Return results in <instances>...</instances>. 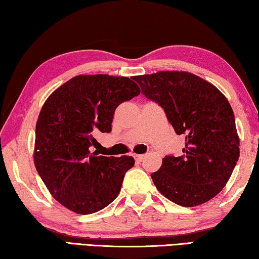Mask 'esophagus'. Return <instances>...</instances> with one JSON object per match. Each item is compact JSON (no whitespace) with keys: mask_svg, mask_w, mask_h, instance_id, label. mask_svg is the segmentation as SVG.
I'll use <instances>...</instances> for the list:
<instances>
[{"mask_svg":"<svg viewBox=\"0 0 259 259\" xmlns=\"http://www.w3.org/2000/svg\"><path fill=\"white\" fill-rule=\"evenodd\" d=\"M135 160L137 162H142L144 160V157H145V155H142V154H135Z\"/></svg>","mask_w":259,"mask_h":259,"instance_id":"esophagus-1","label":"esophagus"}]
</instances>
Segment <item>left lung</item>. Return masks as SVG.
I'll list each match as a JSON object with an SVG mask.
<instances>
[{
	"label": "left lung",
	"instance_id": "1",
	"mask_svg": "<svg viewBox=\"0 0 259 259\" xmlns=\"http://www.w3.org/2000/svg\"><path fill=\"white\" fill-rule=\"evenodd\" d=\"M142 94L164 109L175 133L185 137L181 156L165 155L151 177L162 195L183 207L216 196L239 160L240 140L230 103L211 83L187 72L134 76Z\"/></svg>",
	"mask_w": 259,
	"mask_h": 259
}]
</instances>
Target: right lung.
Instances as JSON below:
<instances>
[{
  "mask_svg": "<svg viewBox=\"0 0 259 259\" xmlns=\"http://www.w3.org/2000/svg\"><path fill=\"white\" fill-rule=\"evenodd\" d=\"M140 94L124 76L78 75L50 95L35 130L34 163L51 195L76 213L97 212L113 202L133 156H97L95 131L111 133L120 104Z\"/></svg>",
  "mask_w": 259,
  "mask_h": 259,
  "instance_id": "right-lung-1",
  "label": "right lung"
}]
</instances>
